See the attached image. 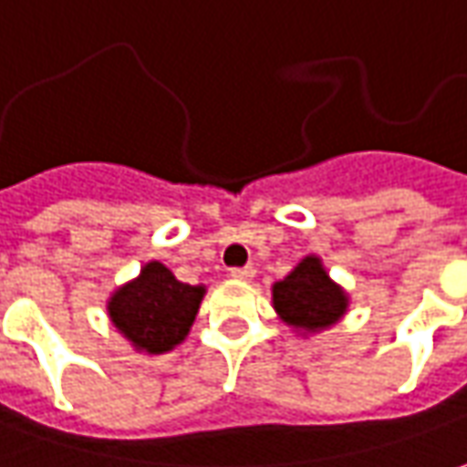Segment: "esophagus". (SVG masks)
Listing matches in <instances>:
<instances>
[{
	"instance_id": "obj_1",
	"label": "esophagus",
	"mask_w": 467,
	"mask_h": 467,
	"mask_svg": "<svg viewBox=\"0 0 467 467\" xmlns=\"http://www.w3.org/2000/svg\"><path fill=\"white\" fill-rule=\"evenodd\" d=\"M253 274H255V268H253V265L230 268V276H233V279H240V282H248V279H253Z\"/></svg>"
}]
</instances>
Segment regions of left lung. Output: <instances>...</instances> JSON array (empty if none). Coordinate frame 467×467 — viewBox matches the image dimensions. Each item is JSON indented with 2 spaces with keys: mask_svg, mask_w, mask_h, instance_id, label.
Instances as JSON below:
<instances>
[{
  "mask_svg": "<svg viewBox=\"0 0 467 467\" xmlns=\"http://www.w3.org/2000/svg\"><path fill=\"white\" fill-rule=\"evenodd\" d=\"M271 297L284 323L305 333L330 328L348 307L346 292L330 279L317 255L302 258L282 282L274 284Z\"/></svg>",
  "mask_w": 467,
  "mask_h": 467,
  "instance_id": "1",
  "label": "left lung"
}]
</instances>
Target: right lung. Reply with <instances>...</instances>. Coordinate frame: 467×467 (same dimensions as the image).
I'll return each mask as SVG.
<instances>
[{
  "label": "right lung",
  "mask_w": 467,
  "mask_h": 467,
  "mask_svg": "<svg viewBox=\"0 0 467 467\" xmlns=\"http://www.w3.org/2000/svg\"><path fill=\"white\" fill-rule=\"evenodd\" d=\"M203 292V286L178 282L168 265L150 261L134 282L113 292L108 315L137 351L165 354L188 336Z\"/></svg>",
  "instance_id": "1"
}]
</instances>
